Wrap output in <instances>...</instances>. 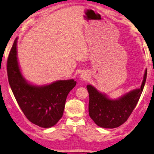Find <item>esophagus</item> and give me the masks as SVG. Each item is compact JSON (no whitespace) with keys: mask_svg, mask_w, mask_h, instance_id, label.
Returning <instances> with one entry per match:
<instances>
[{"mask_svg":"<svg viewBox=\"0 0 154 154\" xmlns=\"http://www.w3.org/2000/svg\"><path fill=\"white\" fill-rule=\"evenodd\" d=\"M87 78H88V75L85 73H82L81 75V80H86Z\"/></svg>","mask_w":154,"mask_h":154,"instance_id":"obj_1","label":"esophagus"}]
</instances>
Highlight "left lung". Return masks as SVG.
<instances>
[{
	"instance_id": "left-lung-1",
	"label": "left lung",
	"mask_w": 154,
	"mask_h": 154,
	"mask_svg": "<svg viewBox=\"0 0 154 154\" xmlns=\"http://www.w3.org/2000/svg\"><path fill=\"white\" fill-rule=\"evenodd\" d=\"M146 70L141 88L126 94L117 100H111L90 85L87 86L90 96L89 115L100 127L113 128L127 121L136 106L146 82Z\"/></svg>"
}]
</instances>
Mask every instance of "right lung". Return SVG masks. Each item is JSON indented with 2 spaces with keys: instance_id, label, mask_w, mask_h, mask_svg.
Listing matches in <instances>:
<instances>
[{
  "instance_id": "1",
  "label": "right lung",
  "mask_w": 154,
  "mask_h": 154,
  "mask_svg": "<svg viewBox=\"0 0 154 154\" xmlns=\"http://www.w3.org/2000/svg\"><path fill=\"white\" fill-rule=\"evenodd\" d=\"M16 38L9 53L7 72L10 88L20 108L32 124L42 128L55 125L63 115L69 92L76 82L58 81L43 87L28 84L22 76L17 57Z\"/></svg>"
}]
</instances>
